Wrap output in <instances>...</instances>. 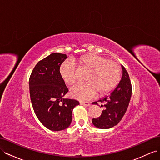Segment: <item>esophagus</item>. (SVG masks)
Listing matches in <instances>:
<instances>
[{
    "mask_svg": "<svg viewBox=\"0 0 160 160\" xmlns=\"http://www.w3.org/2000/svg\"><path fill=\"white\" fill-rule=\"evenodd\" d=\"M80 104L81 105H83L85 106H90V103L89 102H80Z\"/></svg>",
    "mask_w": 160,
    "mask_h": 160,
    "instance_id": "1",
    "label": "esophagus"
}]
</instances>
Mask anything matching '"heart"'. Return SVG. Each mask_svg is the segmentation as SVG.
Wrapping results in <instances>:
<instances>
[{
    "instance_id": "b5f03b06",
    "label": "heart",
    "mask_w": 160,
    "mask_h": 160,
    "mask_svg": "<svg viewBox=\"0 0 160 160\" xmlns=\"http://www.w3.org/2000/svg\"><path fill=\"white\" fill-rule=\"evenodd\" d=\"M89 71L85 83H77L70 88V96L81 101L89 100L96 95L110 92L118 84L121 75L118 64L97 54H87L78 60H65L59 68L60 75L66 84L74 83L77 77L75 64Z\"/></svg>"
}]
</instances>
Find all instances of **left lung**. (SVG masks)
<instances>
[{"label": "left lung", "instance_id": "obj_1", "mask_svg": "<svg viewBox=\"0 0 160 160\" xmlns=\"http://www.w3.org/2000/svg\"><path fill=\"white\" fill-rule=\"evenodd\" d=\"M122 77L118 85L109 93V95L100 98L92 104L102 103L103 107L102 114L98 118H93L92 123L95 127L101 129H108L116 126L121 120L126 112L130 102L132 87L128 73L122 65Z\"/></svg>", "mask_w": 160, "mask_h": 160}]
</instances>
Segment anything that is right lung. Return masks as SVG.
Instances as JSON below:
<instances>
[{"mask_svg": "<svg viewBox=\"0 0 160 160\" xmlns=\"http://www.w3.org/2000/svg\"><path fill=\"white\" fill-rule=\"evenodd\" d=\"M67 58L64 54H50L38 62L29 81L35 114L45 127L53 131L70 126L72 110L79 104L75 100L64 98L68 89L60 75L59 68Z\"/></svg>", "mask_w": 160, "mask_h": 160, "instance_id": "1", "label": "right lung"}]
</instances>
